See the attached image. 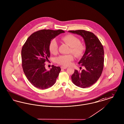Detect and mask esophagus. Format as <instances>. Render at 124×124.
Masks as SVG:
<instances>
[{"mask_svg": "<svg viewBox=\"0 0 124 124\" xmlns=\"http://www.w3.org/2000/svg\"><path fill=\"white\" fill-rule=\"evenodd\" d=\"M67 68V67H65V66H62L61 67L62 69H66Z\"/></svg>", "mask_w": 124, "mask_h": 124, "instance_id": "obj_1", "label": "esophagus"}]
</instances>
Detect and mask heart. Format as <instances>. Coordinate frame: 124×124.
Returning <instances> with one entry per match:
<instances>
[{"mask_svg": "<svg viewBox=\"0 0 124 124\" xmlns=\"http://www.w3.org/2000/svg\"><path fill=\"white\" fill-rule=\"evenodd\" d=\"M61 41L70 46V52L72 53L77 57L82 55L85 47L78 38L71 34H68L62 36L61 39ZM58 43L55 39L52 40L50 42L49 49L51 53L56 54L58 52ZM73 60V56L71 54L62 55L56 59V62L58 64L63 65H69L71 62Z\"/></svg>", "mask_w": 124, "mask_h": 124, "instance_id": "heart-1", "label": "heart"}]
</instances>
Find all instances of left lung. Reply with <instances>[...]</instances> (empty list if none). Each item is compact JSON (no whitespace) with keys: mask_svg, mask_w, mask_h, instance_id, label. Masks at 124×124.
<instances>
[{"mask_svg":"<svg viewBox=\"0 0 124 124\" xmlns=\"http://www.w3.org/2000/svg\"><path fill=\"white\" fill-rule=\"evenodd\" d=\"M70 33L80 35L84 40L86 49L78 64L85 67L81 72L75 70L71 80L81 88L92 85L100 78L104 66L103 47L98 38L92 32L85 30L69 31Z\"/></svg>","mask_w":124,"mask_h":124,"instance_id":"1","label":"left lung"}]
</instances>
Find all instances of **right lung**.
<instances>
[{"mask_svg":"<svg viewBox=\"0 0 124 124\" xmlns=\"http://www.w3.org/2000/svg\"><path fill=\"white\" fill-rule=\"evenodd\" d=\"M64 32L62 30H40L32 34L23 46L21 52L23 70L28 80L35 87L46 89L55 84L61 68L52 65L49 71H47L45 62L50 56V42Z\"/></svg>","mask_w":124,"mask_h":124,"instance_id":"1","label":"right lung"}]
</instances>
